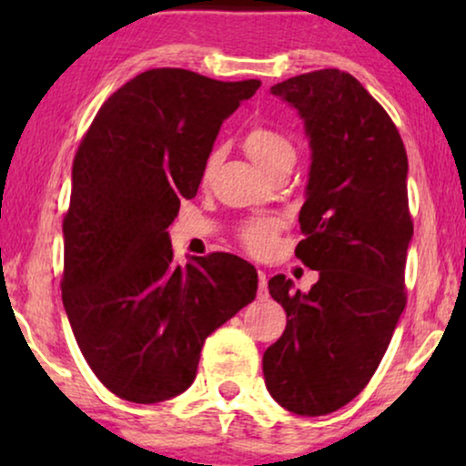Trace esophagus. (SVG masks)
I'll use <instances>...</instances> for the list:
<instances>
[{"label": "esophagus", "mask_w": 466, "mask_h": 466, "mask_svg": "<svg viewBox=\"0 0 466 466\" xmlns=\"http://www.w3.org/2000/svg\"><path fill=\"white\" fill-rule=\"evenodd\" d=\"M269 297V290H267V276L263 269H258V299Z\"/></svg>", "instance_id": "1"}]
</instances>
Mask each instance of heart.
Here are the masks:
<instances>
[{
	"instance_id": "heart-1",
	"label": "heart",
	"mask_w": 466,
	"mask_h": 466,
	"mask_svg": "<svg viewBox=\"0 0 466 466\" xmlns=\"http://www.w3.org/2000/svg\"><path fill=\"white\" fill-rule=\"evenodd\" d=\"M244 148L248 152V157H250L263 171L273 167V165L279 161H284V158L295 157V146H292L290 139L282 136L279 131L271 129V127L263 125L252 127V129L246 133ZM216 163H218V152H212L206 163V176L212 174ZM279 227H282V222L278 218L250 220L241 227L239 239L252 254H263L273 246Z\"/></svg>"
}]
</instances>
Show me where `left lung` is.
<instances>
[{"label": "left lung", "mask_w": 466, "mask_h": 466, "mask_svg": "<svg viewBox=\"0 0 466 466\" xmlns=\"http://www.w3.org/2000/svg\"><path fill=\"white\" fill-rule=\"evenodd\" d=\"M271 93L295 107L309 139L295 254L320 278L308 292H292L282 273L269 279L286 329L263 373L284 410L324 416L369 384L405 309L407 152L384 107L346 72L301 74Z\"/></svg>", "instance_id": "8db88e82"}]
</instances>
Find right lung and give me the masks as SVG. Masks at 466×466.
<instances>
[{
    "label": "right lung",
    "instance_id": "obj_1",
    "mask_svg": "<svg viewBox=\"0 0 466 466\" xmlns=\"http://www.w3.org/2000/svg\"><path fill=\"white\" fill-rule=\"evenodd\" d=\"M258 86L148 69L107 97L78 146L63 305L88 367L120 399L182 394L206 337L257 297V269L233 254L176 265L167 228L197 195L220 125Z\"/></svg>",
    "mask_w": 466,
    "mask_h": 466
}]
</instances>
